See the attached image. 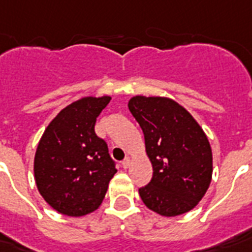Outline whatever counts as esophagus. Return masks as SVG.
Instances as JSON below:
<instances>
[{"label": "esophagus", "mask_w": 252, "mask_h": 252, "mask_svg": "<svg viewBox=\"0 0 252 252\" xmlns=\"http://www.w3.org/2000/svg\"><path fill=\"white\" fill-rule=\"evenodd\" d=\"M131 160H130V158H125L124 160H122V167L124 168H128V165H130Z\"/></svg>", "instance_id": "esophagus-1"}]
</instances>
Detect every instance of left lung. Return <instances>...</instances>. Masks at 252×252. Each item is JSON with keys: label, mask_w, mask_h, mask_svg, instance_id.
<instances>
[{"label": "left lung", "mask_w": 252, "mask_h": 252, "mask_svg": "<svg viewBox=\"0 0 252 252\" xmlns=\"http://www.w3.org/2000/svg\"><path fill=\"white\" fill-rule=\"evenodd\" d=\"M128 110L143 131L154 169L151 181L139 188L144 205L164 217L192 210L212 181L213 157L205 132L171 98L135 95Z\"/></svg>", "instance_id": "left-lung-1"}]
</instances>
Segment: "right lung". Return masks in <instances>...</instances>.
Instances as JSON below:
<instances>
[{"mask_svg": "<svg viewBox=\"0 0 252 252\" xmlns=\"http://www.w3.org/2000/svg\"><path fill=\"white\" fill-rule=\"evenodd\" d=\"M110 97H84L64 108L43 132L34 160L35 183L59 213L81 217L104 200L117 172L108 144L94 125Z\"/></svg>", "mask_w": 252, "mask_h": 252, "instance_id": "obj_1", "label": "right lung"}]
</instances>
